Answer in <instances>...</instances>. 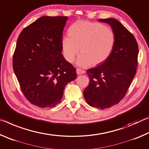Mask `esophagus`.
Wrapping results in <instances>:
<instances>
[{
    "mask_svg": "<svg viewBox=\"0 0 149 149\" xmlns=\"http://www.w3.org/2000/svg\"><path fill=\"white\" fill-rule=\"evenodd\" d=\"M76 72H77V74L78 75H81V74H82L83 73H84V72L82 71V70H81V69L77 68V69H76Z\"/></svg>",
    "mask_w": 149,
    "mask_h": 149,
    "instance_id": "obj_1",
    "label": "esophagus"
}]
</instances>
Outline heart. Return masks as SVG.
Segmentation results:
<instances>
[{"mask_svg": "<svg viewBox=\"0 0 149 149\" xmlns=\"http://www.w3.org/2000/svg\"><path fill=\"white\" fill-rule=\"evenodd\" d=\"M69 35L63 37V55L72 62L79 52L77 65L86 67L104 62L114 50L116 37L111 27L97 22L80 20L70 27Z\"/></svg>", "mask_w": 149, "mask_h": 149, "instance_id": "1", "label": "heart"}]
</instances>
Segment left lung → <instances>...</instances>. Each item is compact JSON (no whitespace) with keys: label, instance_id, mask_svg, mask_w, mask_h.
Returning a JSON list of instances; mask_svg holds the SVG:
<instances>
[{"label":"left lung","instance_id":"8db88e82","mask_svg":"<svg viewBox=\"0 0 149 149\" xmlns=\"http://www.w3.org/2000/svg\"><path fill=\"white\" fill-rule=\"evenodd\" d=\"M99 21L110 25L116 41L112 53L104 62L87 70L90 81L84 95L90 106L105 109L118 104L125 97L136 73L139 49L133 35L117 19Z\"/></svg>","mask_w":149,"mask_h":149}]
</instances>
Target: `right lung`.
<instances>
[{
  "mask_svg": "<svg viewBox=\"0 0 149 149\" xmlns=\"http://www.w3.org/2000/svg\"><path fill=\"white\" fill-rule=\"evenodd\" d=\"M67 16H42L22 30L13 55L19 86L32 104L54 107L65 86L77 77L75 68L63 56L62 41Z\"/></svg>",
  "mask_w": 149,
  "mask_h": 149,
  "instance_id": "right-lung-1",
  "label": "right lung"
}]
</instances>
